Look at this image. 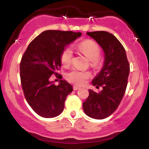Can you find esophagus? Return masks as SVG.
Masks as SVG:
<instances>
[{"mask_svg":"<svg viewBox=\"0 0 149 149\" xmlns=\"http://www.w3.org/2000/svg\"><path fill=\"white\" fill-rule=\"evenodd\" d=\"M80 88V87L77 86V85H73V90H79Z\"/></svg>","mask_w":149,"mask_h":149,"instance_id":"obj_1","label":"esophagus"}]
</instances>
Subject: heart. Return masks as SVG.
<instances>
[{
  "label": "heart",
  "instance_id": "1",
  "mask_svg": "<svg viewBox=\"0 0 149 149\" xmlns=\"http://www.w3.org/2000/svg\"><path fill=\"white\" fill-rule=\"evenodd\" d=\"M79 51L90 59V64L92 67L97 68L100 64L101 49L96 42L92 40H85L78 45ZM73 58V50L67 47L63 49L60 56L61 64L66 67L71 64ZM92 74L89 71H82L77 69H72L66 75V79L74 84L83 85L91 78Z\"/></svg>",
  "mask_w": 149,
  "mask_h": 149
}]
</instances>
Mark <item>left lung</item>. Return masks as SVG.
<instances>
[{"label":"left lung","instance_id":"8db88e82","mask_svg":"<svg viewBox=\"0 0 149 149\" xmlns=\"http://www.w3.org/2000/svg\"><path fill=\"white\" fill-rule=\"evenodd\" d=\"M95 39L105 53V62L101 72L92 80L98 93L89 90V96L83 102L84 112L89 117L104 119L111 115L118 107L127 85L130 64L120 42L111 33L104 31L87 33Z\"/></svg>","mask_w":149,"mask_h":149}]
</instances>
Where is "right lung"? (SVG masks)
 <instances>
[{"instance_id": "1", "label": "right lung", "mask_w": 149, "mask_h": 149, "mask_svg": "<svg viewBox=\"0 0 149 149\" xmlns=\"http://www.w3.org/2000/svg\"><path fill=\"white\" fill-rule=\"evenodd\" d=\"M82 35L80 32L47 30L30 42L20 61V79L26 100L38 115L53 118L62 112L72 86L61 80L60 56L66 45ZM52 74L61 80L55 86Z\"/></svg>"}]
</instances>
